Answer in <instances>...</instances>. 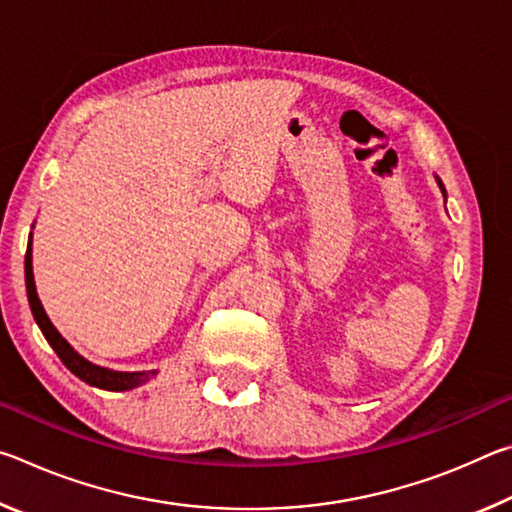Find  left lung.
I'll return each mask as SVG.
<instances>
[{
	"instance_id": "obj_1",
	"label": "left lung",
	"mask_w": 512,
	"mask_h": 512,
	"mask_svg": "<svg viewBox=\"0 0 512 512\" xmlns=\"http://www.w3.org/2000/svg\"><path fill=\"white\" fill-rule=\"evenodd\" d=\"M436 183H438V187H440V192H443V196L447 198V192H445V185H443V183H440V178H438V176H436Z\"/></svg>"
}]
</instances>
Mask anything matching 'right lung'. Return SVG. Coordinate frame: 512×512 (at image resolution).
<instances>
[{
	"instance_id": "add662e5",
	"label": "right lung",
	"mask_w": 512,
	"mask_h": 512,
	"mask_svg": "<svg viewBox=\"0 0 512 512\" xmlns=\"http://www.w3.org/2000/svg\"><path fill=\"white\" fill-rule=\"evenodd\" d=\"M24 275H27V296H29V305H31V314L36 318L38 327L42 329V334H45L47 343L54 348V352L60 357V361L65 363L69 372H74L76 377L85 384H90L94 388H103V391H133V388L146 384V381L153 379L158 375V370H137V372H121V370H110V368H103L97 366V363H92L83 357V354L76 352L72 345H69L63 334L58 332L51 323L45 307H42V302L38 298V291H36V280H33V257H31V241H29V248H27V257H24Z\"/></svg>"
}]
</instances>
